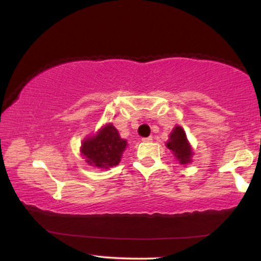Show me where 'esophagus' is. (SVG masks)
Segmentation results:
<instances>
[{
    "label": "esophagus",
    "instance_id": "34e87169",
    "mask_svg": "<svg viewBox=\"0 0 261 261\" xmlns=\"http://www.w3.org/2000/svg\"><path fill=\"white\" fill-rule=\"evenodd\" d=\"M142 141H144V142H151V141H152V138H151V137L144 138V139H142Z\"/></svg>",
    "mask_w": 261,
    "mask_h": 261
}]
</instances>
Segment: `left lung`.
Segmentation results:
<instances>
[{"instance_id":"8db88e82","label":"left lung","mask_w":261,"mask_h":261,"mask_svg":"<svg viewBox=\"0 0 261 261\" xmlns=\"http://www.w3.org/2000/svg\"><path fill=\"white\" fill-rule=\"evenodd\" d=\"M165 145L180 165H187V164L192 162L194 151H192L190 142L188 140L187 134L180 126L176 124V127L170 133L169 140Z\"/></svg>"}]
</instances>
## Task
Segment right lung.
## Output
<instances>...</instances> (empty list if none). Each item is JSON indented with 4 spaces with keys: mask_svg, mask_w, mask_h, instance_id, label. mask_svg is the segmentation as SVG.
<instances>
[{
    "mask_svg": "<svg viewBox=\"0 0 261 261\" xmlns=\"http://www.w3.org/2000/svg\"><path fill=\"white\" fill-rule=\"evenodd\" d=\"M127 145L126 139L121 138L116 128L109 122L82 141L81 154L89 165L110 169L121 162Z\"/></svg>",
    "mask_w": 261,
    "mask_h": 261,
    "instance_id": "obj_1",
    "label": "right lung"
}]
</instances>
